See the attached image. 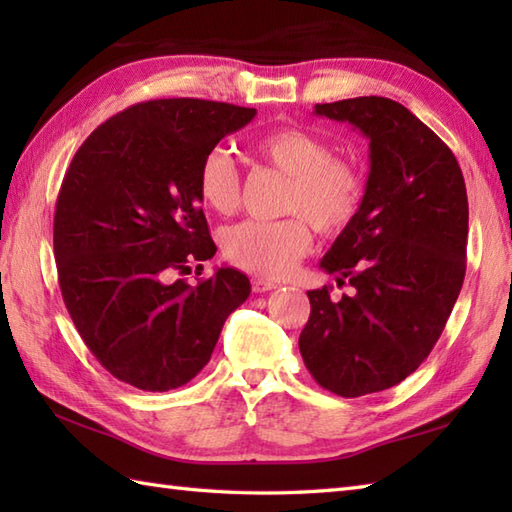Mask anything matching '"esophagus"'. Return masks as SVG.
Here are the masks:
<instances>
[{
	"label": "esophagus",
	"mask_w": 512,
	"mask_h": 512,
	"mask_svg": "<svg viewBox=\"0 0 512 512\" xmlns=\"http://www.w3.org/2000/svg\"><path fill=\"white\" fill-rule=\"evenodd\" d=\"M250 284H253V290H255V292H266V290L277 288V281L264 279V277H253V281H250Z\"/></svg>",
	"instance_id": "34e87169"
}]
</instances>
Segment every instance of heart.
<instances>
[{
	"instance_id": "heart-1",
	"label": "heart",
	"mask_w": 512,
	"mask_h": 512,
	"mask_svg": "<svg viewBox=\"0 0 512 512\" xmlns=\"http://www.w3.org/2000/svg\"><path fill=\"white\" fill-rule=\"evenodd\" d=\"M255 151L268 165L290 176L284 195L286 220H248L228 228L224 255L248 273L281 277L290 273L312 246L310 226L323 235L345 231L361 211L365 182L352 162L334 158L328 140L301 127H279L255 143ZM200 200L220 215L239 206V173L233 158L213 149L198 169Z\"/></svg>"
}]
</instances>
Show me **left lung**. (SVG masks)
I'll use <instances>...</instances> for the list:
<instances>
[{"instance_id": "obj_1", "label": "left lung", "mask_w": 512, "mask_h": 512, "mask_svg": "<svg viewBox=\"0 0 512 512\" xmlns=\"http://www.w3.org/2000/svg\"><path fill=\"white\" fill-rule=\"evenodd\" d=\"M314 114L369 140L361 211L319 264L354 292L310 290L299 336L312 378L356 398L398 385L440 339L466 273L469 200L453 151L405 105L358 96Z\"/></svg>"}]
</instances>
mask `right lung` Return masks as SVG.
Segmentation results:
<instances>
[{"label":"right lung","mask_w":512,"mask_h":512,"mask_svg":"<svg viewBox=\"0 0 512 512\" xmlns=\"http://www.w3.org/2000/svg\"><path fill=\"white\" fill-rule=\"evenodd\" d=\"M255 114L200 99L138 103L96 127L65 171L54 211L61 295L96 361L127 385H187L250 295L231 266L195 286L169 277L215 255L198 169Z\"/></svg>","instance_id":"right-lung-1"}]
</instances>
